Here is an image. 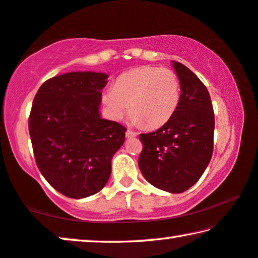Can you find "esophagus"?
<instances>
[{"instance_id": "34e87169", "label": "esophagus", "mask_w": 258, "mask_h": 258, "mask_svg": "<svg viewBox=\"0 0 258 258\" xmlns=\"http://www.w3.org/2000/svg\"><path fill=\"white\" fill-rule=\"evenodd\" d=\"M134 137H137L136 132H133V131H131V130L126 131V138H127V139H131V138H134Z\"/></svg>"}]
</instances>
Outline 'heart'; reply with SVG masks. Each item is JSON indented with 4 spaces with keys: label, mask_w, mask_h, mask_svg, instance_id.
<instances>
[{
    "label": "heart",
    "mask_w": 258,
    "mask_h": 258,
    "mask_svg": "<svg viewBox=\"0 0 258 258\" xmlns=\"http://www.w3.org/2000/svg\"><path fill=\"white\" fill-rule=\"evenodd\" d=\"M179 99L177 74L155 66H141L122 73L114 81L113 88H107L102 96L107 113L114 120L131 112L133 124L149 130L166 125L174 117Z\"/></svg>",
    "instance_id": "1"
}]
</instances>
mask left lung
Returning <instances> with one entry per match:
<instances>
[{"instance_id":"obj_1","label":"left lung","mask_w":258,"mask_h":258,"mask_svg":"<svg viewBox=\"0 0 258 258\" xmlns=\"http://www.w3.org/2000/svg\"><path fill=\"white\" fill-rule=\"evenodd\" d=\"M180 99L170 120L155 132L140 134L139 168L157 189L180 194L202 177L213 154L214 112L207 88L183 63L172 61Z\"/></svg>"}]
</instances>
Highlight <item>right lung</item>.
I'll list each match as a JSON object with an SVG mask.
<instances>
[{
    "label": "right lung",
    "mask_w": 258,
    "mask_h": 258,
    "mask_svg": "<svg viewBox=\"0 0 258 258\" xmlns=\"http://www.w3.org/2000/svg\"><path fill=\"white\" fill-rule=\"evenodd\" d=\"M106 79L103 73H67L45 81L34 96L29 132L37 167L69 198L104 187L111 159L125 141L124 126L99 114Z\"/></svg>",
    "instance_id": "add662e5"
}]
</instances>
